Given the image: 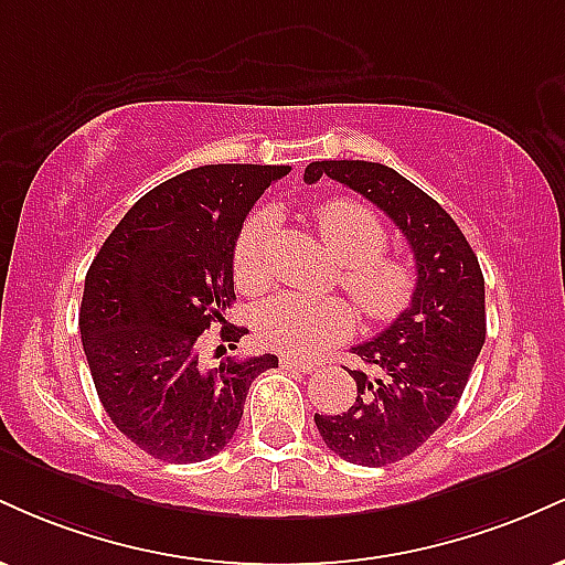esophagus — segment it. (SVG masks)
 I'll use <instances>...</instances> for the list:
<instances>
[{"label":"esophagus","instance_id":"obj_1","mask_svg":"<svg viewBox=\"0 0 565 565\" xmlns=\"http://www.w3.org/2000/svg\"><path fill=\"white\" fill-rule=\"evenodd\" d=\"M281 366L289 369V372H302V374H310L316 372V364L308 359H295V355H284L281 359Z\"/></svg>","mask_w":565,"mask_h":565}]
</instances>
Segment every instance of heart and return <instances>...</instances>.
<instances>
[{
  "label": "heart",
  "mask_w": 565,
  "mask_h": 565,
  "mask_svg": "<svg viewBox=\"0 0 565 565\" xmlns=\"http://www.w3.org/2000/svg\"><path fill=\"white\" fill-rule=\"evenodd\" d=\"M316 223L332 255L340 260V284L369 319H393L414 295V270L401 257L382 255L387 231L372 206L355 199H332L319 206ZM270 215L255 212L244 220L233 242V278L244 291L268 281ZM255 332L268 348L310 355L332 345L353 327V308L337 295L278 291L257 305Z\"/></svg>",
  "instance_id": "obj_1"
}]
</instances>
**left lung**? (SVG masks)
Returning <instances> with one entry per match:
<instances>
[{
  "instance_id": "8db88e82",
  "label": "left lung",
  "mask_w": 565,
  "mask_h": 565,
  "mask_svg": "<svg viewBox=\"0 0 565 565\" xmlns=\"http://www.w3.org/2000/svg\"><path fill=\"white\" fill-rule=\"evenodd\" d=\"M321 174L353 188L398 225L417 263L412 302L385 332L353 353L361 369L355 401L342 414H316L323 444L345 462L382 468L417 451L462 398L486 340L483 274L449 212L404 174L374 161H313Z\"/></svg>"
}]
</instances>
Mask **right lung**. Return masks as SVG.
<instances>
[{
	"label": "right lung",
	"mask_w": 565,
	"mask_h": 565,
	"mask_svg": "<svg viewBox=\"0 0 565 565\" xmlns=\"http://www.w3.org/2000/svg\"><path fill=\"white\" fill-rule=\"evenodd\" d=\"M291 167L206 164L148 191L121 217L84 278L79 332L97 398L151 457L191 465L233 438L249 385L276 355L199 366V334L228 327L233 242L263 191Z\"/></svg>",
	"instance_id": "right-lung-1"
}]
</instances>
